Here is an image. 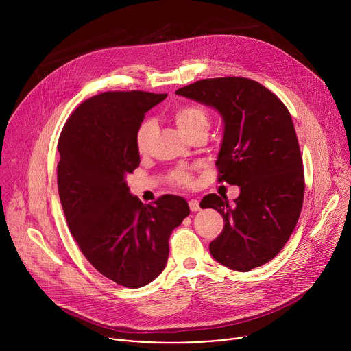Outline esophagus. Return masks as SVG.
<instances>
[{
    "instance_id": "34e87169",
    "label": "esophagus",
    "mask_w": 351,
    "mask_h": 351,
    "mask_svg": "<svg viewBox=\"0 0 351 351\" xmlns=\"http://www.w3.org/2000/svg\"><path fill=\"white\" fill-rule=\"evenodd\" d=\"M189 207H190V210L193 211V213H197V211H199V202L198 199H190L189 202Z\"/></svg>"
}]
</instances>
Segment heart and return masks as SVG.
<instances>
[{
  "label": "heart",
  "instance_id": "obj_1",
  "mask_svg": "<svg viewBox=\"0 0 351 351\" xmlns=\"http://www.w3.org/2000/svg\"><path fill=\"white\" fill-rule=\"evenodd\" d=\"M173 119L179 129L186 136H193L198 132H208L210 129V115L208 112L199 106L186 104L173 110ZM157 130V123L154 119H144L137 132H136V147L140 153H145ZM171 179L175 184L189 186L190 184V173L184 168H178L172 172Z\"/></svg>",
  "mask_w": 351,
  "mask_h": 351
}]
</instances>
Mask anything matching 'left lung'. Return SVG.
Returning a JSON list of instances; mask_svg holds the SVG:
<instances>
[{
	"instance_id": "left-lung-1",
	"label": "left lung",
	"mask_w": 351,
	"mask_h": 351,
	"mask_svg": "<svg viewBox=\"0 0 351 351\" xmlns=\"http://www.w3.org/2000/svg\"><path fill=\"white\" fill-rule=\"evenodd\" d=\"M176 94L219 112L218 180L240 189L234 204L214 193L199 203L217 210L225 223L210 243L211 256L239 272L267 264L289 240L304 198L303 160L287 108L267 87L245 77L203 79Z\"/></svg>"
}]
</instances>
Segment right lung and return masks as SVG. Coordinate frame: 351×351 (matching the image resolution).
<instances>
[{"label": "right lung", "instance_id": "1", "mask_svg": "<svg viewBox=\"0 0 351 351\" xmlns=\"http://www.w3.org/2000/svg\"><path fill=\"white\" fill-rule=\"evenodd\" d=\"M165 98L137 90L94 95L73 111L58 140L57 183L69 230L99 274L130 289L164 271L169 236L190 214L180 195L143 204L126 183L140 164L136 132Z\"/></svg>", "mask_w": 351, "mask_h": 351}]
</instances>
